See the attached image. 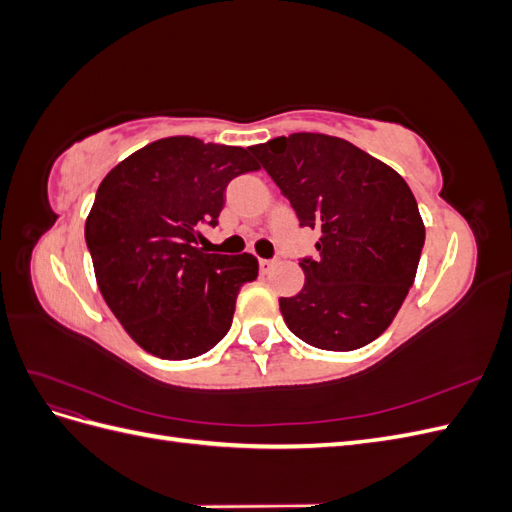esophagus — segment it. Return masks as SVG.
Returning <instances> with one entry per match:
<instances>
[{"label":"esophagus","instance_id":"obj_1","mask_svg":"<svg viewBox=\"0 0 512 512\" xmlns=\"http://www.w3.org/2000/svg\"><path fill=\"white\" fill-rule=\"evenodd\" d=\"M273 269V260H265V258H262L260 260V271L262 273H269Z\"/></svg>","mask_w":512,"mask_h":512}]
</instances>
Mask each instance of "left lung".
Listing matches in <instances>:
<instances>
[{"label": "left lung", "mask_w": 512, "mask_h": 512, "mask_svg": "<svg viewBox=\"0 0 512 512\" xmlns=\"http://www.w3.org/2000/svg\"><path fill=\"white\" fill-rule=\"evenodd\" d=\"M250 151L297 211L320 232L305 284L280 299L288 329L305 344L348 352L380 337L414 284L425 224L408 183L344 138L297 132Z\"/></svg>", "instance_id": "obj_1"}]
</instances>
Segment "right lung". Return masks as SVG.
<instances>
[{
	"label": "right lung",
	"mask_w": 512,
	"mask_h": 512,
	"mask_svg": "<svg viewBox=\"0 0 512 512\" xmlns=\"http://www.w3.org/2000/svg\"><path fill=\"white\" fill-rule=\"evenodd\" d=\"M260 166L250 149L170 136L134 151L104 177L85 241L106 305L153 356L183 361L228 333L239 290L258 277L252 254H207L224 190Z\"/></svg>",
	"instance_id": "1"
}]
</instances>
